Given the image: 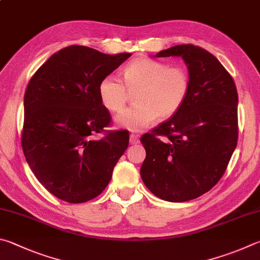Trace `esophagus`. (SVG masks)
Instances as JSON below:
<instances>
[{
  "label": "esophagus",
  "mask_w": 260,
  "mask_h": 260,
  "mask_svg": "<svg viewBox=\"0 0 260 260\" xmlns=\"http://www.w3.org/2000/svg\"><path fill=\"white\" fill-rule=\"evenodd\" d=\"M129 143L131 144H139L140 143V139H139V135L136 134H131L129 135Z\"/></svg>",
  "instance_id": "obj_1"
}]
</instances>
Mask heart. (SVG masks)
<instances>
[{"label": "heart", "mask_w": 260, "mask_h": 260, "mask_svg": "<svg viewBox=\"0 0 260 260\" xmlns=\"http://www.w3.org/2000/svg\"><path fill=\"white\" fill-rule=\"evenodd\" d=\"M122 79L124 83L114 75L102 78L99 96L108 110L119 111L127 101L126 91H138L134 98L136 106L124 109L115 118L118 127L131 132H142L158 117L175 115L190 91V76L185 69L149 58L135 59L127 64Z\"/></svg>", "instance_id": "b5f03b06"}]
</instances>
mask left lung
<instances>
[{
  "instance_id": "obj_1",
  "label": "left lung",
  "mask_w": 260,
  "mask_h": 260,
  "mask_svg": "<svg viewBox=\"0 0 260 260\" xmlns=\"http://www.w3.org/2000/svg\"><path fill=\"white\" fill-rule=\"evenodd\" d=\"M154 56H181L190 91L171 119L141 138V177L160 199L184 202L208 192L226 171L238 142V92L223 64L199 46L175 45Z\"/></svg>"
}]
</instances>
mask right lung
Here are the masks:
<instances>
[{
    "label": "right lung",
    "mask_w": 260,
    "mask_h": 260,
    "mask_svg": "<svg viewBox=\"0 0 260 260\" xmlns=\"http://www.w3.org/2000/svg\"><path fill=\"white\" fill-rule=\"evenodd\" d=\"M129 56L72 45L51 55L28 83L23 154L42 185L61 200L81 204L98 197L128 146L127 131L92 136L111 121L99 84Z\"/></svg>",
    "instance_id": "right-lung-1"
}]
</instances>
